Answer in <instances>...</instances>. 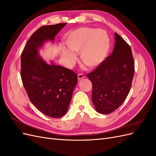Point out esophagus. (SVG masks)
I'll return each instance as SVG.
<instances>
[{
    "mask_svg": "<svg viewBox=\"0 0 156 156\" xmlns=\"http://www.w3.org/2000/svg\"><path fill=\"white\" fill-rule=\"evenodd\" d=\"M84 77V75L82 73H79L78 74V76H77V78H78V80L79 81V80H81L82 79H83Z\"/></svg>",
    "mask_w": 156,
    "mask_h": 156,
    "instance_id": "obj_1",
    "label": "esophagus"
}]
</instances>
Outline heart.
Wrapping results in <instances>:
<instances>
[{"label": "heart", "instance_id": "1", "mask_svg": "<svg viewBox=\"0 0 156 156\" xmlns=\"http://www.w3.org/2000/svg\"><path fill=\"white\" fill-rule=\"evenodd\" d=\"M68 49L62 48L61 55L71 66L76 60L74 53H80L81 62L90 68L100 66L107 58L110 39L106 30L81 27L71 32L65 40Z\"/></svg>", "mask_w": 156, "mask_h": 156}]
</instances>
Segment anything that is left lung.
I'll return each instance as SVG.
<instances>
[{"instance_id":"8db88e82","label":"left lung","mask_w":156,"mask_h":156,"mask_svg":"<svg viewBox=\"0 0 156 156\" xmlns=\"http://www.w3.org/2000/svg\"><path fill=\"white\" fill-rule=\"evenodd\" d=\"M115 40L112 53L87 74L92 83V103L101 114H109L123 103L129 92L135 72L130 46L116 32Z\"/></svg>"}]
</instances>
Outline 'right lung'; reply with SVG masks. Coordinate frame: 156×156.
<instances>
[{"label": "right lung", "instance_id": "1", "mask_svg": "<svg viewBox=\"0 0 156 156\" xmlns=\"http://www.w3.org/2000/svg\"><path fill=\"white\" fill-rule=\"evenodd\" d=\"M66 23L40 27L30 36L21 57L22 82L30 101L44 115L60 118L67 112L77 75L69 69L48 64L39 53L47 41L55 37Z\"/></svg>", "mask_w": 156, "mask_h": 156}]
</instances>
